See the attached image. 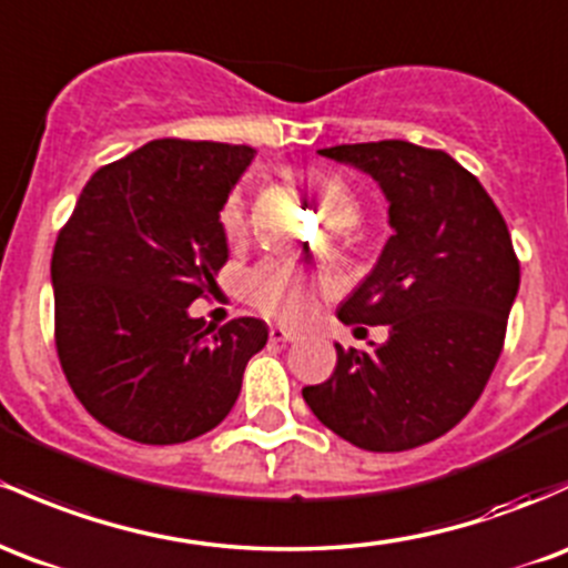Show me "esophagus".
<instances>
[{
	"mask_svg": "<svg viewBox=\"0 0 568 568\" xmlns=\"http://www.w3.org/2000/svg\"><path fill=\"white\" fill-rule=\"evenodd\" d=\"M270 339L274 342V345H291V342L296 339V334H291V332H285V328H270Z\"/></svg>",
	"mask_w": 568,
	"mask_h": 568,
	"instance_id": "obj_1",
	"label": "esophagus"
}]
</instances>
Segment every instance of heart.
Listing matches in <instances>:
<instances>
[{
  "label": "heart",
  "instance_id": "1",
  "mask_svg": "<svg viewBox=\"0 0 568 568\" xmlns=\"http://www.w3.org/2000/svg\"><path fill=\"white\" fill-rule=\"evenodd\" d=\"M321 207L332 221L347 223L358 213L355 191L339 174L315 172L310 174ZM221 229L229 242H240L247 232V199L242 191H234L221 207ZM332 280L323 274H307L291 261H261L245 277V296L258 313L274 317L288 326H302L315 315L323 296L332 294Z\"/></svg>",
  "mask_w": 568,
  "mask_h": 568
}]
</instances>
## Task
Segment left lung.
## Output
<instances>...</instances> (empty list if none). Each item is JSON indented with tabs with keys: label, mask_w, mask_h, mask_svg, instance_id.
<instances>
[{
	"label": "left lung",
	"mask_w": 568,
	"mask_h": 568,
	"mask_svg": "<svg viewBox=\"0 0 568 568\" xmlns=\"http://www.w3.org/2000/svg\"><path fill=\"white\" fill-rule=\"evenodd\" d=\"M321 155L372 174L390 202L394 234L336 313L345 326H388V342L336 345L334 375L302 396L361 450H413L458 426L488 385L520 261L494 199L445 151L379 140Z\"/></svg>",
	"instance_id": "left-lung-1"
}]
</instances>
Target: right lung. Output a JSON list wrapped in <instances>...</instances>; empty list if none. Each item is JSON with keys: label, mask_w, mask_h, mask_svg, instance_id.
I'll return each mask as SVG.
<instances>
[{"label": "right lung", "mask_w": 568, "mask_h": 568, "mask_svg": "<svg viewBox=\"0 0 568 568\" xmlns=\"http://www.w3.org/2000/svg\"><path fill=\"white\" fill-rule=\"evenodd\" d=\"M247 145L153 140L91 174L55 236V353L93 420L142 445H178L232 413L258 317L189 315L229 261L221 207Z\"/></svg>", "instance_id": "1"}]
</instances>
